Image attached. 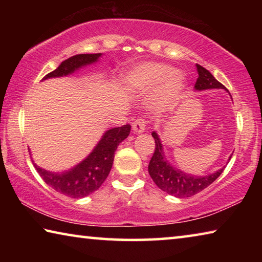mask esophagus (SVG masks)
<instances>
[{"mask_svg":"<svg viewBox=\"0 0 262 262\" xmlns=\"http://www.w3.org/2000/svg\"><path fill=\"white\" fill-rule=\"evenodd\" d=\"M145 125H147V121H145L144 118H137L133 122V130L135 133H142L145 129Z\"/></svg>","mask_w":262,"mask_h":262,"instance_id":"1","label":"esophagus"}]
</instances>
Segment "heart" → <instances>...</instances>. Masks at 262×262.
<instances>
[{
	"label": "heart",
	"mask_w": 262,
	"mask_h": 262,
	"mask_svg": "<svg viewBox=\"0 0 262 262\" xmlns=\"http://www.w3.org/2000/svg\"><path fill=\"white\" fill-rule=\"evenodd\" d=\"M127 83L140 91H154L161 89L158 101L166 104L178 97L184 85V76L168 64L145 63L128 74Z\"/></svg>",
	"instance_id": "b5f03b06"
}]
</instances>
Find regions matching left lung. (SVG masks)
Returning a JSON list of instances; mask_svg holds the SVG:
<instances>
[{"label":"left lung","mask_w":262,"mask_h":262,"mask_svg":"<svg viewBox=\"0 0 262 262\" xmlns=\"http://www.w3.org/2000/svg\"><path fill=\"white\" fill-rule=\"evenodd\" d=\"M199 77L195 82L194 88L196 90H206V89H225L223 84L220 83L212 75L208 72L202 66L196 64ZM152 137L156 143L155 152L150 159L148 171L154 183L159 188L167 194L173 195L177 198H189L193 195L200 193L201 190L207 188L210 184L219 178L224 171V167H222L214 174L196 177L186 174L184 172L176 170L173 166L170 165L163 154V147L161 140L158 139L156 133H152Z\"/></svg>","instance_id":"obj_1"}]
</instances>
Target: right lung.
Instances as JSON below:
<instances>
[{
	"label": "right lung",
	"instance_id": "1",
	"mask_svg": "<svg viewBox=\"0 0 262 262\" xmlns=\"http://www.w3.org/2000/svg\"><path fill=\"white\" fill-rule=\"evenodd\" d=\"M100 55V53L74 55L62 61L59 67L47 74L42 79L66 76V75L72 74L76 69L81 68L82 66L96 62ZM129 133L130 125L112 128L107 130L88 158L70 171L63 172V173L48 172L35 164L34 167L43 181L56 192L74 199L88 196L98 189L107 178L111 168H112L115 150H117L119 143L129 135Z\"/></svg>",
	"mask_w": 262,
	"mask_h": 262
}]
</instances>
